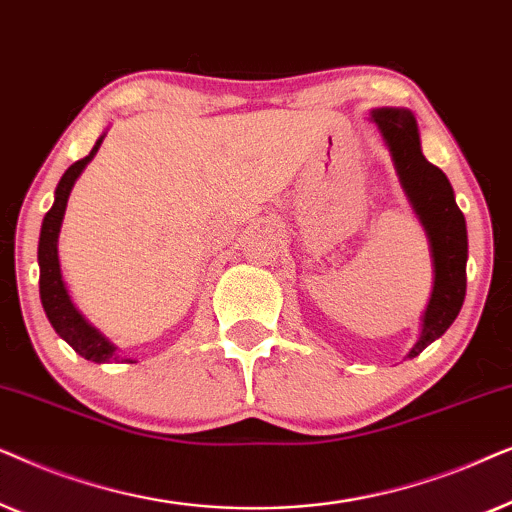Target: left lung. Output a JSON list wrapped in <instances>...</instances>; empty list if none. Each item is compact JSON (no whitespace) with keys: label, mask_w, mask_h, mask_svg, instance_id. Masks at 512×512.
<instances>
[{"label":"left lung","mask_w":512,"mask_h":512,"mask_svg":"<svg viewBox=\"0 0 512 512\" xmlns=\"http://www.w3.org/2000/svg\"><path fill=\"white\" fill-rule=\"evenodd\" d=\"M370 121L380 130L389 149L396 177L408 198L412 212L422 223L431 251L433 286L431 298L422 312L419 338L408 352V359L422 354L438 340L464 305L466 298V261L468 235L466 219L454 200L450 179L440 167L431 165L422 153L419 128L408 109L380 107L370 109Z\"/></svg>","instance_id":"8db88e82"}]
</instances>
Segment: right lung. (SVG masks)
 Returning <instances> with one entry per match:
<instances>
[{
    "label": "right lung",
    "instance_id": "obj_1",
    "mask_svg": "<svg viewBox=\"0 0 512 512\" xmlns=\"http://www.w3.org/2000/svg\"><path fill=\"white\" fill-rule=\"evenodd\" d=\"M104 137H107V132H102V135L97 137L93 151H90L86 158L76 160V163L62 174L60 184L55 188L53 207L46 212L44 223H41V235H39V251H37L39 296H41V305H44L46 317L55 328V333H58L76 354H81L83 359L95 361V363H109V361L135 363L132 359H123V356L118 354V347L114 342H111L100 328L90 324V321L81 314L79 307L74 305L65 279H62L60 256H58V237H60L62 219H65L69 193H72V188L76 184V179L81 177V172L86 170V165L95 158V153L100 149Z\"/></svg>",
    "mask_w": 512,
    "mask_h": 512
}]
</instances>
